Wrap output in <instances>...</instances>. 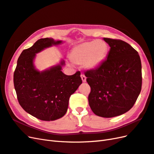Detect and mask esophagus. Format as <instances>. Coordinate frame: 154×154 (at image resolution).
Returning <instances> with one entry per match:
<instances>
[{"mask_svg": "<svg viewBox=\"0 0 154 154\" xmlns=\"http://www.w3.org/2000/svg\"><path fill=\"white\" fill-rule=\"evenodd\" d=\"M81 79H82V81L83 82H86V77H85V75L81 74Z\"/></svg>", "mask_w": 154, "mask_h": 154, "instance_id": "1", "label": "esophagus"}]
</instances>
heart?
I'll use <instances>...</instances> for the list:
<instances>
[{
	"instance_id": "heart-1",
	"label": "heart",
	"mask_w": 154,
	"mask_h": 154,
	"mask_svg": "<svg viewBox=\"0 0 154 154\" xmlns=\"http://www.w3.org/2000/svg\"><path fill=\"white\" fill-rule=\"evenodd\" d=\"M108 52L106 42L94 40L75 46L69 53V59L73 64L83 65L87 69H95L104 62Z\"/></svg>"
}]
</instances>
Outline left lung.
I'll list each match as a JSON object with an SVG mask.
<instances>
[{"mask_svg":"<svg viewBox=\"0 0 154 154\" xmlns=\"http://www.w3.org/2000/svg\"><path fill=\"white\" fill-rule=\"evenodd\" d=\"M110 47L99 67L85 72L91 88L89 105L96 116L113 117L133 107L141 90V62L138 52L129 44L103 38Z\"/></svg>","mask_w":154,"mask_h":154,"instance_id":"left-lung-1","label":"left lung"}]
</instances>
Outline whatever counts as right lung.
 Masks as SVG:
<instances>
[{"instance_id": "right-lung-1", "label": "right lung", "mask_w": 154, "mask_h": 154, "mask_svg": "<svg viewBox=\"0 0 154 154\" xmlns=\"http://www.w3.org/2000/svg\"><path fill=\"white\" fill-rule=\"evenodd\" d=\"M63 41L41 38L21 53L14 72V82L19 103L30 115L46 121L63 117L67 112L69 97L81 84V73L67 75L62 72L65 65L57 64L39 71L35 66L36 54Z\"/></svg>"}]
</instances>
